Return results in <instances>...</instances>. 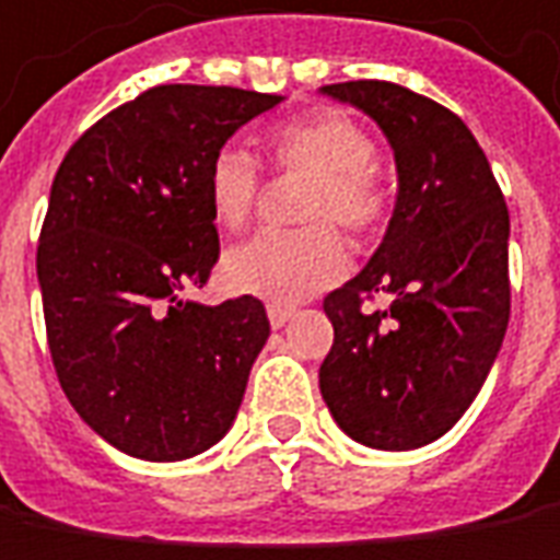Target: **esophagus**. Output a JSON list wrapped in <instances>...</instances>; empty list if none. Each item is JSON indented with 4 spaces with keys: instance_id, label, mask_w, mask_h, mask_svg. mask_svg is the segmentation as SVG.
Returning a JSON list of instances; mask_svg holds the SVG:
<instances>
[{
    "instance_id": "34e87169",
    "label": "esophagus",
    "mask_w": 560,
    "mask_h": 560,
    "mask_svg": "<svg viewBox=\"0 0 560 560\" xmlns=\"http://www.w3.org/2000/svg\"><path fill=\"white\" fill-rule=\"evenodd\" d=\"M268 320H271L273 329H280V326H287L289 320H292V307L268 305Z\"/></svg>"
}]
</instances>
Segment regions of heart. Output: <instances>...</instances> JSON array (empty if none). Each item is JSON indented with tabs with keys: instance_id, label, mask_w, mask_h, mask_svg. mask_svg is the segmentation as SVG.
I'll use <instances>...</instances> for the list:
<instances>
[{
	"instance_id": "obj_1",
	"label": "heart",
	"mask_w": 560,
	"mask_h": 560,
	"mask_svg": "<svg viewBox=\"0 0 560 560\" xmlns=\"http://www.w3.org/2000/svg\"><path fill=\"white\" fill-rule=\"evenodd\" d=\"M268 148L280 168L311 175L302 219L305 231H261L228 249L221 261L224 283L240 295L271 305H295L339 283L348 271V246L326 224L336 219L354 234H373L388 215V190L373 163V138L341 110H311L268 131ZM258 163L246 148L224 144L206 168L212 219L236 231L258 200Z\"/></svg>"
}]
</instances>
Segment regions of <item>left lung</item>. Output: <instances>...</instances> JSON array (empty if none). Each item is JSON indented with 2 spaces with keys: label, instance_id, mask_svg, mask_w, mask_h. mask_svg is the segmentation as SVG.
Listing matches in <instances>:
<instances>
[{
  "label": "left lung",
  "instance_id": "8db88e82",
  "mask_svg": "<svg viewBox=\"0 0 560 560\" xmlns=\"http://www.w3.org/2000/svg\"><path fill=\"white\" fill-rule=\"evenodd\" d=\"M320 95L358 107L392 144L394 212L366 268L324 302L336 329L320 394L373 450H419L453 429L509 326V209L463 119L404 85L358 79ZM393 305L363 315V294Z\"/></svg>",
  "mask_w": 560,
  "mask_h": 560
}]
</instances>
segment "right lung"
I'll list each match as a JSON object with an SVG mask.
<instances>
[{
  "mask_svg": "<svg viewBox=\"0 0 560 560\" xmlns=\"http://www.w3.org/2000/svg\"><path fill=\"white\" fill-rule=\"evenodd\" d=\"M231 85H156L79 138L51 182L36 277L67 400L119 453L178 463L234 425L271 336L265 305L184 299L219 261L206 168L280 104Z\"/></svg>",
  "mask_w": 560,
  "mask_h": 560,
  "instance_id": "1",
  "label": "right lung"
}]
</instances>
